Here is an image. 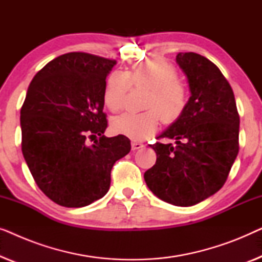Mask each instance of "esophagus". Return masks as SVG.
<instances>
[{
  "label": "esophagus",
  "mask_w": 262,
  "mask_h": 262,
  "mask_svg": "<svg viewBox=\"0 0 262 262\" xmlns=\"http://www.w3.org/2000/svg\"><path fill=\"white\" fill-rule=\"evenodd\" d=\"M143 143L142 142H137V141H132L131 142V148H132V150H138V149H141V148H143Z\"/></svg>",
  "instance_id": "34e87169"
}]
</instances>
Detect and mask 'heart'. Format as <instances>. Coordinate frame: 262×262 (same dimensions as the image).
Masks as SVG:
<instances>
[{"instance_id": "heart-1", "label": "heart", "mask_w": 262, "mask_h": 262, "mask_svg": "<svg viewBox=\"0 0 262 262\" xmlns=\"http://www.w3.org/2000/svg\"><path fill=\"white\" fill-rule=\"evenodd\" d=\"M131 87L148 91L143 105L146 111L112 118L111 127L118 134L135 139L145 138L156 132L160 119L166 125L177 123L188 107V89L178 78L175 67L166 60H149L134 66L127 74L120 71L111 74L102 95L103 103L111 112L123 108Z\"/></svg>"}]
</instances>
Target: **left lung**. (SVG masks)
<instances>
[{"instance_id": "8db88e82", "label": "left lung", "mask_w": 262, "mask_h": 262, "mask_svg": "<svg viewBox=\"0 0 262 262\" xmlns=\"http://www.w3.org/2000/svg\"><path fill=\"white\" fill-rule=\"evenodd\" d=\"M177 62L191 91L182 118L150 146L157 159L144 173L154 194L173 205L192 206L223 187L238 154L239 116L234 92L216 64L194 52H179Z\"/></svg>"}]
</instances>
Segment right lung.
Returning <instances> with one entry per match:
<instances>
[{
  "instance_id": "right-lung-1",
  "label": "right lung",
  "mask_w": 262,
  "mask_h": 262,
  "mask_svg": "<svg viewBox=\"0 0 262 262\" xmlns=\"http://www.w3.org/2000/svg\"><path fill=\"white\" fill-rule=\"evenodd\" d=\"M114 64L69 52L46 64L28 87L20 111L21 150L35 184L60 206L82 207L102 198L113 164L131 150L125 136H103L102 95Z\"/></svg>"
}]
</instances>
